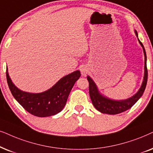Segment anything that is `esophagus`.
I'll return each instance as SVG.
<instances>
[{
  "label": "esophagus",
  "instance_id": "esophagus-1",
  "mask_svg": "<svg viewBox=\"0 0 153 153\" xmlns=\"http://www.w3.org/2000/svg\"><path fill=\"white\" fill-rule=\"evenodd\" d=\"M80 72L82 76H86L87 73L89 72V69L86 66H82L80 68Z\"/></svg>",
  "mask_w": 153,
  "mask_h": 153
}]
</instances>
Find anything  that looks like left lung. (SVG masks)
I'll return each instance as SVG.
<instances>
[{
  "instance_id": "1",
  "label": "left lung",
  "mask_w": 153,
  "mask_h": 153,
  "mask_svg": "<svg viewBox=\"0 0 153 153\" xmlns=\"http://www.w3.org/2000/svg\"><path fill=\"white\" fill-rule=\"evenodd\" d=\"M135 33L136 36L138 37L137 32L135 31ZM138 41L143 49L144 56H145V73H144L143 84H142L138 92L133 97L127 99V100L123 101L111 100V99L105 98L99 93L95 83L89 76H87V80L89 82V92L91 102H92L94 106L96 108V109L100 111L101 113L110 114V115H116V114L123 113V112H125L131 108L136 103V101L140 99V97L143 95L148 81V69L147 65H146L147 57H146V50L143 44L140 41L139 39H138Z\"/></svg>"
}]
</instances>
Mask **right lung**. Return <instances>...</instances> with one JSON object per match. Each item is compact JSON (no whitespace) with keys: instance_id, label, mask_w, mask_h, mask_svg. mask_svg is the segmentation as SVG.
<instances>
[{"instance_id":"obj_1","label":"right lung","mask_w":153,"mask_h":153,"mask_svg":"<svg viewBox=\"0 0 153 153\" xmlns=\"http://www.w3.org/2000/svg\"><path fill=\"white\" fill-rule=\"evenodd\" d=\"M80 77V71H76L62 78L48 91L31 94L21 91L15 87L6 69L8 87L15 99L28 113L41 117L56 115L62 111L71 89Z\"/></svg>"}]
</instances>
